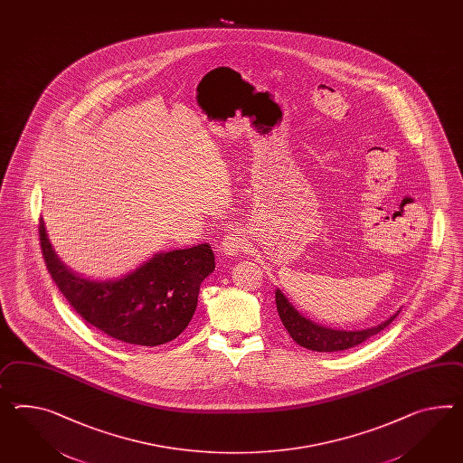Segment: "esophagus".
<instances>
[{"label": "esophagus", "mask_w": 463, "mask_h": 463, "mask_svg": "<svg viewBox=\"0 0 463 463\" xmlns=\"http://www.w3.org/2000/svg\"><path fill=\"white\" fill-rule=\"evenodd\" d=\"M222 251L226 255H238L243 249H247V238L240 232H230L222 240Z\"/></svg>", "instance_id": "34e87169"}]
</instances>
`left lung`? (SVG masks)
<instances>
[{"label":"left lung","mask_w":463,"mask_h":463,"mask_svg":"<svg viewBox=\"0 0 463 463\" xmlns=\"http://www.w3.org/2000/svg\"><path fill=\"white\" fill-rule=\"evenodd\" d=\"M275 304H277L280 320H282L287 332L290 334V337L298 345L310 349V351H317V353L344 351V349L354 347L357 344L364 343L371 335L388 327L394 317L400 314V310H396V314H392L390 319L381 322L374 327L361 329V331H344V329L324 327V326H319L307 317H304L302 314H298V310L288 302V298L279 288L275 290Z\"/></svg>","instance_id":"obj_1"}]
</instances>
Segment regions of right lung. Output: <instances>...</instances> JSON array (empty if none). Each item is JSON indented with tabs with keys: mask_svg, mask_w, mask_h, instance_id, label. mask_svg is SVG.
Returning <instances> with one entry per match:
<instances>
[{
	"mask_svg": "<svg viewBox=\"0 0 463 463\" xmlns=\"http://www.w3.org/2000/svg\"><path fill=\"white\" fill-rule=\"evenodd\" d=\"M40 245L48 272L73 310L109 337L132 345L176 339L198 306L203 280L214 270L208 243L157 251L134 272L116 280H89L60 261L40 220Z\"/></svg>",
	"mask_w": 463,
	"mask_h": 463,
	"instance_id": "1",
	"label": "right lung"
}]
</instances>
